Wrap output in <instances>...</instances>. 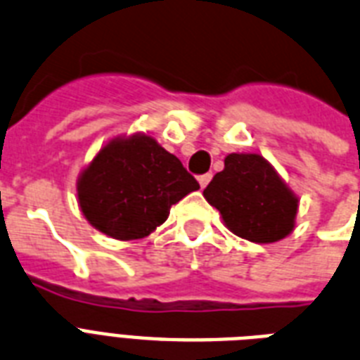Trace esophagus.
I'll return each instance as SVG.
<instances>
[{
	"label": "esophagus",
	"instance_id": "obj_1",
	"mask_svg": "<svg viewBox=\"0 0 360 360\" xmlns=\"http://www.w3.org/2000/svg\"><path fill=\"white\" fill-rule=\"evenodd\" d=\"M212 180V174H202V176H199V184H200V188L205 189L206 186H208V182Z\"/></svg>",
	"mask_w": 360,
	"mask_h": 360
}]
</instances>
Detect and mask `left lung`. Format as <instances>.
Instances as JSON below:
<instances>
[{
    "instance_id": "obj_1",
    "label": "left lung",
    "mask_w": 360,
    "mask_h": 360,
    "mask_svg": "<svg viewBox=\"0 0 360 360\" xmlns=\"http://www.w3.org/2000/svg\"><path fill=\"white\" fill-rule=\"evenodd\" d=\"M202 195L227 229L250 242H278L295 229L299 199L263 155L229 154Z\"/></svg>"
}]
</instances>
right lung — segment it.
Returning a JSON list of instances; mask_svg holds the SVG:
<instances>
[{
  "instance_id": "obj_1",
  "label": "right lung",
  "mask_w": 360,
  "mask_h": 360,
  "mask_svg": "<svg viewBox=\"0 0 360 360\" xmlns=\"http://www.w3.org/2000/svg\"><path fill=\"white\" fill-rule=\"evenodd\" d=\"M197 189L176 155L142 133L112 139L77 182L84 218L118 240L148 236L165 224L172 205Z\"/></svg>"
}]
</instances>
